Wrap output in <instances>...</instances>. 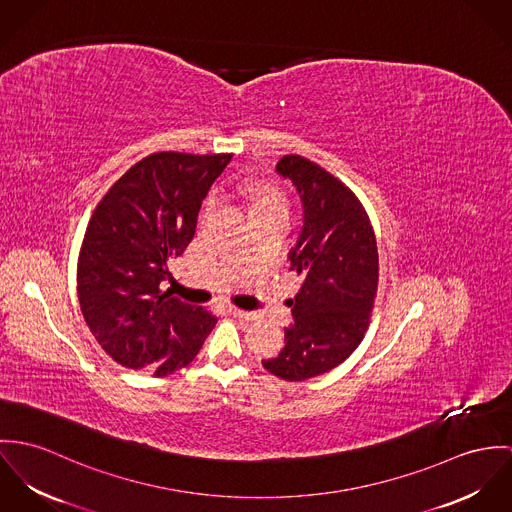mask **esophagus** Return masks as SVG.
Listing matches in <instances>:
<instances>
[{"label": "esophagus", "instance_id": "34e87169", "mask_svg": "<svg viewBox=\"0 0 512 512\" xmlns=\"http://www.w3.org/2000/svg\"><path fill=\"white\" fill-rule=\"evenodd\" d=\"M229 314H233L235 318H241V320H255V312H247V310H239V308H229Z\"/></svg>", "mask_w": 512, "mask_h": 512}]
</instances>
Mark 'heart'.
I'll return each mask as SVG.
<instances>
[{
    "instance_id": "obj_1",
    "label": "heart",
    "mask_w": 512,
    "mask_h": 512,
    "mask_svg": "<svg viewBox=\"0 0 512 512\" xmlns=\"http://www.w3.org/2000/svg\"><path fill=\"white\" fill-rule=\"evenodd\" d=\"M237 196H241L247 204L251 218L267 214H286L283 192L271 182H245L237 188Z\"/></svg>"
}]
</instances>
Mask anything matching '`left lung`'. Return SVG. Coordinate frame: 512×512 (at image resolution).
Masks as SVG:
<instances>
[{
    "label": "left lung",
    "instance_id": "obj_1",
    "mask_svg": "<svg viewBox=\"0 0 512 512\" xmlns=\"http://www.w3.org/2000/svg\"><path fill=\"white\" fill-rule=\"evenodd\" d=\"M277 174L302 204V226L288 251L300 290L286 300L294 322L284 347L263 367L284 381H306L345 361L363 340L379 283V253L369 218L338 178L316 163L286 155Z\"/></svg>",
    "mask_w": 512,
    "mask_h": 512
}]
</instances>
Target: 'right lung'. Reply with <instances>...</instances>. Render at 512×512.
I'll return each mask as SVG.
<instances>
[{
  "instance_id": "obj_1",
  "label": "right lung",
  "mask_w": 512,
  "mask_h": 512,
  "mask_svg": "<svg viewBox=\"0 0 512 512\" xmlns=\"http://www.w3.org/2000/svg\"><path fill=\"white\" fill-rule=\"evenodd\" d=\"M231 155L153 153L98 204L78 259V300L104 351L157 377L186 367L218 318L163 292L169 261L194 237L200 206Z\"/></svg>"
}]
</instances>
